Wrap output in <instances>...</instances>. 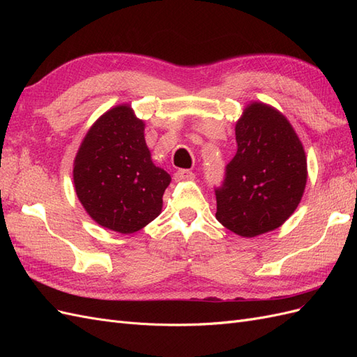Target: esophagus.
I'll list each match as a JSON object with an SVG mask.
<instances>
[{
    "instance_id": "34e87169",
    "label": "esophagus",
    "mask_w": 357,
    "mask_h": 357,
    "mask_svg": "<svg viewBox=\"0 0 357 357\" xmlns=\"http://www.w3.org/2000/svg\"><path fill=\"white\" fill-rule=\"evenodd\" d=\"M174 178L176 181H181V180H192L195 178V174L190 169H178L174 172Z\"/></svg>"
}]
</instances>
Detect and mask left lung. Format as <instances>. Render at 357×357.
Returning <instances> with one entry per match:
<instances>
[{
	"instance_id": "1",
	"label": "left lung",
	"mask_w": 357,
	"mask_h": 357,
	"mask_svg": "<svg viewBox=\"0 0 357 357\" xmlns=\"http://www.w3.org/2000/svg\"><path fill=\"white\" fill-rule=\"evenodd\" d=\"M236 153L214 188L218 219L241 236L282 226L298 207L307 183L304 149L287 119L253 102L235 126Z\"/></svg>"
}]
</instances>
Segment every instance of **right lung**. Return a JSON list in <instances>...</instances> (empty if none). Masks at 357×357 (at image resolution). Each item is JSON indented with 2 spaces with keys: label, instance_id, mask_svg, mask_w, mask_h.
Segmentation results:
<instances>
[{
  "label": "right lung",
  "instance_id": "obj_1",
  "mask_svg": "<svg viewBox=\"0 0 357 357\" xmlns=\"http://www.w3.org/2000/svg\"><path fill=\"white\" fill-rule=\"evenodd\" d=\"M169 181L150 159L144 123L129 105L114 107L93 123L74 162L75 193L84 210L121 234L137 232L158 218Z\"/></svg>",
  "mask_w": 357,
  "mask_h": 357
}]
</instances>
